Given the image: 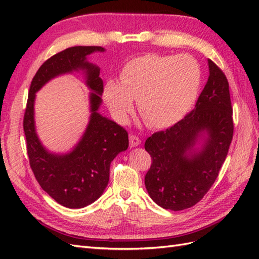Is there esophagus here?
I'll list each match as a JSON object with an SVG mask.
<instances>
[{
  "instance_id": "1",
  "label": "esophagus",
  "mask_w": 259,
  "mask_h": 259,
  "mask_svg": "<svg viewBox=\"0 0 259 259\" xmlns=\"http://www.w3.org/2000/svg\"><path fill=\"white\" fill-rule=\"evenodd\" d=\"M129 140H130V147H137L140 145V139L135 135H131L129 137Z\"/></svg>"
}]
</instances>
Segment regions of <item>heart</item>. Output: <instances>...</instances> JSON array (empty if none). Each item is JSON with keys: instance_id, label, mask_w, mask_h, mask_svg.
I'll list each match as a JSON object with an SVG mask.
<instances>
[{"instance_id": "heart-1", "label": "heart", "mask_w": 259, "mask_h": 259, "mask_svg": "<svg viewBox=\"0 0 259 259\" xmlns=\"http://www.w3.org/2000/svg\"><path fill=\"white\" fill-rule=\"evenodd\" d=\"M201 78V68L195 58L149 53L126 63L120 82L108 80L103 98L120 122L128 119L137 99L146 122L152 128L166 129L183 120L194 107Z\"/></svg>"}]
</instances>
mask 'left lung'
I'll return each mask as SVG.
<instances>
[{"instance_id": "1", "label": "left lung", "mask_w": 259, "mask_h": 259, "mask_svg": "<svg viewBox=\"0 0 259 259\" xmlns=\"http://www.w3.org/2000/svg\"><path fill=\"white\" fill-rule=\"evenodd\" d=\"M208 81L195 109L170 128L146 140L151 166L145 185L151 199L177 211L200 201L217 179L230 142L234 122L226 75L208 60ZM203 140L200 150L194 148Z\"/></svg>"}]
</instances>
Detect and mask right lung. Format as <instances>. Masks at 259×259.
Here are the masks:
<instances>
[{
    "label": "right lung",
    "instance_id": "1",
    "mask_svg": "<svg viewBox=\"0 0 259 259\" xmlns=\"http://www.w3.org/2000/svg\"><path fill=\"white\" fill-rule=\"evenodd\" d=\"M103 52L101 47H72L54 54L37 70L27 97L23 129L30 166L38 185L49 196L67 208H83L100 197L109 183L110 163L128 149V133L122 126L98 112L102 102L103 81L100 69L87 61V56ZM82 69L91 94V121L72 152L65 155L49 153L35 133V92L60 74Z\"/></svg>",
    "mask_w": 259,
    "mask_h": 259
}]
</instances>
